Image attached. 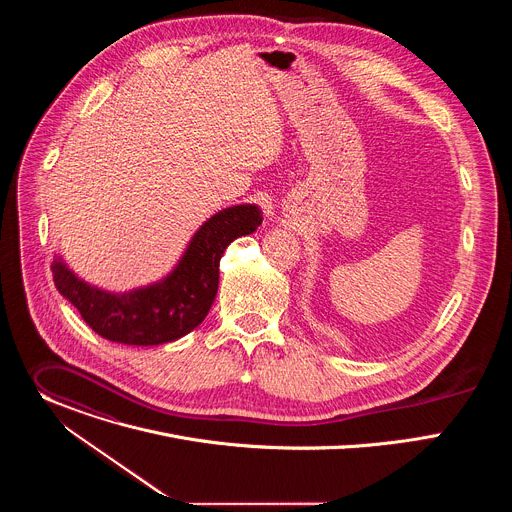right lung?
<instances>
[{"label": "right lung", "instance_id": "1", "mask_svg": "<svg viewBox=\"0 0 512 512\" xmlns=\"http://www.w3.org/2000/svg\"><path fill=\"white\" fill-rule=\"evenodd\" d=\"M263 221L257 204L218 210L192 235L176 267L162 279L129 291H107L87 283L62 257L52 261L54 285L83 320L103 338L127 346L174 342L206 318L216 289L218 263L225 249L251 235Z\"/></svg>", "mask_w": 512, "mask_h": 512}]
</instances>
